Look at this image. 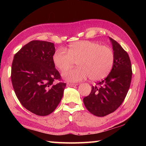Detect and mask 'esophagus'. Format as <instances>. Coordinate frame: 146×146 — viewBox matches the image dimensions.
<instances>
[{"label":"esophagus","mask_w":146,"mask_h":146,"mask_svg":"<svg viewBox=\"0 0 146 146\" xmlns=\"http://www.w3.org/2000/svg\"><path fill=\"white\" fill-rule=\"evenodd\" d=\"M67 86H71V87H73V86H75L76 85H77L76 84H73V83H67L66 84Z\"/></svg>","instance_id":"1"}]
</instances>
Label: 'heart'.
I'll return each instance as SVG.
<instances>
[{
	"label": "heart",
	"instance_id": "obj_1",
	"mask_svg": "<svg viewBox=\"0 0 146 146\" xmlns=\"http://www.w3.org/2000/svg\"><path fill=\"white\" fill-rule=\"evenodd\" d=\"M114 60L111 48L90 41L72 43L68 52L59 48L52 56L55 66L61 71L69 69L77 62L78 68L62 74L63 79L69 82H78L88 77L92 81L103 79L110 72Z\"/></svg>",
	"mask_w": 146,
	"mask_h": 146
}]
</instances>
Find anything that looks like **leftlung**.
<instances>
[{
    "mask_svg": "<svg viewBox=\"0 0 146 146\" xmlns=\"http://www.w3.org/2000/svg\"><path fill=\"white\" fill-rule=\"evenodd\" d=\"M115 60L110 73L105 80L92 86L90 95L83 98L91 113L104 117L117 110L126 97L132 79V66L129 55L119 43L109 37Z\"/></svg>",
    "mask_w": 146,
    "mask_h": 146,
    "instance_id": "obj_1",
    "label": "left lung"
}]
</instances>
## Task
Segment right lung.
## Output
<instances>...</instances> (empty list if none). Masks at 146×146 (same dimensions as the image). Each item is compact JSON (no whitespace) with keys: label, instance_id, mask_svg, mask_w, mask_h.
I'll return each mask as SVG.
<instances>
[{"label":"right lung","instance_id":"right-lung-1","mask_svg":"<svg viewBox=\"0 0 146 146\" xmlns=\"http://www.w3.org/2000/svg\"><path fill=\"white\" fill-rule=\"evenodd\" d=\"M54 43L32 41L14 55L11 69L12 86L18 100L27 110L39 116L53 111L61 102L66 83L60 80L52 56Z\"/></svg>","mask_w":146,"mask_h":146}]
</instances>
